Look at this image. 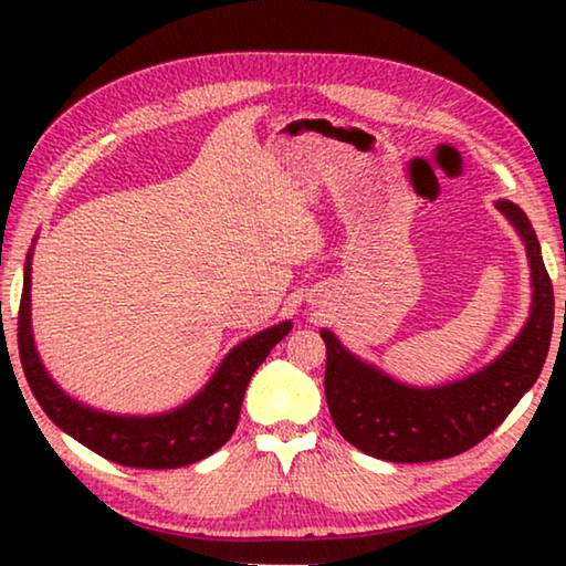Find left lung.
Instances as JSON below:
<instances>
[{
    "label": "left lung",
    "instance_id": "left-lung-1",
    "mask_svg": "<svg viewBox=\"0 0 566 566\" xmlns=\"http://www.w3.org/2000/svg\"><path fill=\"white\" fill-rule=\"evenodd\" d=\"M526 244L532 266V314L500 359L476 375L437 389H415L367 367L332 332L324 395L334 424L349 444L387 462H437L482 442L524 397L547 359L554 327V292L530 219L512 202H496Z\"/></svg>",
    "mask_w": 566,
    "mask_h": 566
}]
</instances>
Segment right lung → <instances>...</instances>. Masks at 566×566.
<instances>
[{
	"instance_id": "add662e5",
	"label": "right lung",
	"mask_w": 566,
	"mask_h": 566,
	"mask_svg": "<svg viewBox=\"0 0 566 566\" xmlns=\"http://www.w3.org/2000/svg\"><path fill=\"white\" fill-rule=\"evenodd\" d=\"M290 329L292 324L282 322L239 344L229 352L205 391H199L189 405L159 417L104 415L76 405L54 385L32 342L30 264L24 266V290L19 300L17 344L32 395L56 427L109 462L137 469H177L199 462L229 442L237 429L249 379Z\"/></svg>"
}]
</instances>
